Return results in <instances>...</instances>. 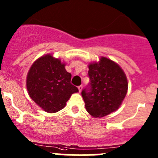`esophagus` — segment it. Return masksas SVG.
Segmentation results:
<instances>
[{
    "label": "esophagus",
    "instance_id": "34e87169",
    "mask_svg": "<svg viewBox=\"0 0 158 158\" xmlns=\"http://www.w3.org/2000/svg\"><path fill=\"white\" fill-rule=\"evenodd\" d=\"M78 89H79V92H82V85H79V86H78Z\"/></svg>",
    "mask_w": 158,
    "mask_h": 158
}]
</instances>
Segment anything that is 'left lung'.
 Returning a JSON list of instances; mask_svg holds the SVG:
<instances>
[{
	"instance_id": "left-lung-1",
	"label": "left lung",
	"mask_w": 158,
	"mask_h": 158,
	"mask_svg": "<svg viewBox=\"0 0 158 158\" xmlns=\"http://www.w3.org/2000/svg\"><path fill=\"white\" fill-rule=\"evenodd\" d=\"M90 82L82 91L85 109L92 116L102 118L118 109L128 90L126 76L120 66L105 57L89 66Z\"/></svg>"
}]
</instances>
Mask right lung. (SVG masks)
<instances>
[{"label":"right lung","instance_id":"right-lung-1","mask_svg":"<svg viewBox=\"0 0 158 158\" xmlns=\"http://www.w3.org/2000/svg\"><path fill=\"white\" fill-rule=\"evenodd\" d=\"M71 77L60 60L44 56L34 62L28 73V93L44 111L57 112L65 107L72 94L79 92L71 83Z\"/></svg>","mask_w":158,"mask_h":158}]
</instances>
